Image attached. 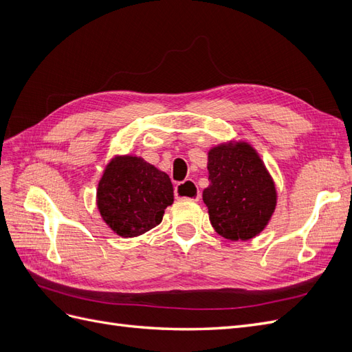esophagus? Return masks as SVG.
<instances>
[{"mask_svg": "<svg viewBox=\"0 0 352 352\" xmlns=\"http://www.w3.org/2000/svg\"><path fill=\"white\" fill-rule=\"evenodd\" d=\"M175 195L177 199H189V201H199V198H201L198 186L195 185L194 180H190V179L176 185Z\"/></svg>", "mask_w": 352, "mask_h": 352, "instance_id": "obj_1", "label": "esophagus"}]
</instances>
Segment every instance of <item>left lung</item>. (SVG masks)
<instances>
[{
	"mask_svg": "<svg viewBox=\"0 0 352 352\" xmlns=\"http://www.w3.org/2000/svg\"><path fill=\"white\" fill-rule=\"evenodd\" d=\"M210 185L202 192L211 226L229 241H250L269 225L278 204L274 180L247 141L221 142L208 150Z\"/></svg>",
	"mask_w": 352,
	"mask_h": 352,
	"instance_id": "1",
	"label": "left lung"
}]
</instances>
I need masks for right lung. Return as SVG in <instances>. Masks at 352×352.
<instances>
[{
  "mask_svg": "<svg viewBox=\"0 0 352 352\" xmlns=\"http://www.w3.org/2000/svg\"><path fill=\"white\" fill-rule=\"evenodd\" d=\"M173 204L168 175L138 155H114L97 189L101 219L116 235L135 238L160 225Z\"/></svg>",
  "mask_w": 352,
  "mask_h": 352,
  "instance_id": "1",
  "label": "right lung"
}]
</instances>
